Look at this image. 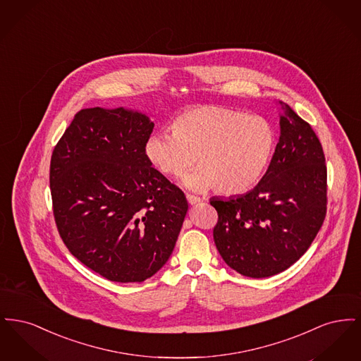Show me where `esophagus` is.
Here are the masks:
<instances>
[{"mask_svg":"<svg viewBox=\"0 0 361 361\" xmlns=\"http://www.w3.org/2000/svg\"><path fill=\"white\" fill-rule=\"evenodd\" d=\"M187 200H188V203L190 206H196V204L202 203V199H200V197L193 196V195H189V193L187 195Z\"/></svg>","mask_w":361,"mask_h":361,"instance_id":"esophagus-1","label":"esophagus"}]
</instances>
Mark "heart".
Here are the masks:
<instances>
[{"label":"heart","mask_w":361,"mask_h":361,"mask_svg":"<svg viewBox=\"0 0 361 361\" xmlns=\"http://www.w3.org/2000/svg\"><path fill=\"white\" fill-rule=\"evenodd\" d=\"M171 130L146 139L145 157L168 177L181 176L196 161L199 168L183 177V184L196 192L214 187L218 193L240 195L253 188L275 152L271 121L219 105L183 112Z\"/></svg>","instance_id":"1"}]
</instances>
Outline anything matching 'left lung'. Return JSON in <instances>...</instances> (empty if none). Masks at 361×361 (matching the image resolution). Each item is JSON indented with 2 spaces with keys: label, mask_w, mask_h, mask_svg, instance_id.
<instances>
[{
  "label": "left lung",
  "mask_w": 361,
  "mask_h": 361,
  "mask_svg": "<svg viewBox=\"0 0 361 361\" xmlns=\"http://www.w3.org/2000/svg\"><path fill=\"white\" fill-rule=\"evenodd\" d=\"M280 137L269 168L245 195L212 197L214 240L224 262L247 277L277 275L302 257L326 215V165L307 121L279 102Z\"/></svg>",
  "instance_id": "left-lung-1"
}]
</instances>
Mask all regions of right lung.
<instances>
[{"mask_svg":"<svg viewBox=\"0 0 361 361\" xmlns=\"http://www.w3.org/2000/svg\"><path fill=\"white\" fill-rule=\"evenodd\" d=\"M154 123L128 108L81 109L52 152L54 216L70 253L111 281L142 283L171 257L184 192L145 157Z\"/></svg>","mask_w":361,"mask_h":361,"instance_id":"right-lung-1","label":"right lung"}]
</instances>
